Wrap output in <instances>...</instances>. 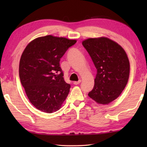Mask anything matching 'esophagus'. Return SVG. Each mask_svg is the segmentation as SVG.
I'll return each mask as SVG.
<instances>
[{
	"mask_svg": "<svg viewBox=\"0 0 147 147\" xmlns=\"http://www.w3.org/2000/svg\"><path fill=\"white\" fill-rule=\"evenodd\" d=\"M81 82H82V80H80L79 81H78V82H74L73 84H74V85H78V84H80L81 83Z\"/></svg>",
	"mask_w": 147,
	"mask_h": 147,
	"instance_id": "34e87169",
	"label": "esophagus"
}]
</instances>
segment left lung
Segmentation results:
<instances>
[{
	"label": "left lung",
	"instance_id": "8db88e82",
	"mask_svg": "<svg viewBox=\"0 0 147 147\" xmlns=\"http://www.w3.org/2000/svg\"><path fill=\"white\" fill-rule=\"evenodd\" d=\"M96 69L93 88L88 93L98 104H108L121 95L129 76V62L124 50L105 37L82 42Z\"/></svg>",
	"mask_w": 147,
	"mask_h": 147
}]
</instances>
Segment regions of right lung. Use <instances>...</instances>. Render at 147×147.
Masks as SVG:
<instances>
[{"label": "right lung", "instance_id": "1", "mask_svg": "<svg viewBox=\"0 0 147 147\" xmlns=\"http://www.w3.org/2000/svg\"><path fill=\"white\" fill-rule=\"evenodd\" d=\"M76 42L47 35L33 40L22 54L19 67L21 83L29 100L38 110L52 113L66 98L71 85L64 80L59 62Z\"/></svg>", "mask_w": 147, "mask_h": 147}]
</instances>
